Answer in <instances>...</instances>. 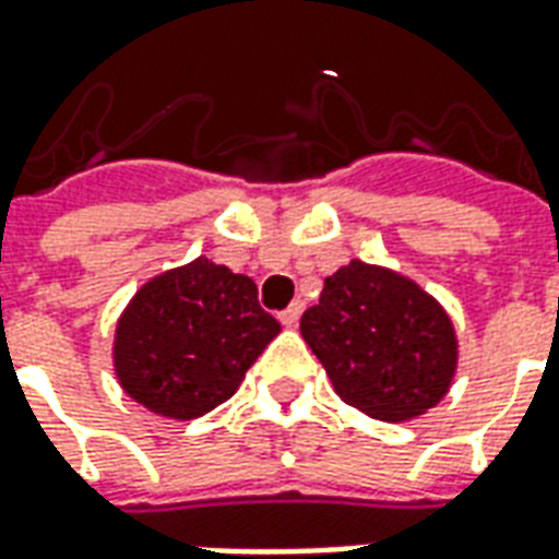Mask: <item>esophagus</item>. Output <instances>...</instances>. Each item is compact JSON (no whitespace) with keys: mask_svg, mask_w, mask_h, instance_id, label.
<instances>
[{"mask_svg":"<svg viewBox=\"0 0 559 559\" xmlns=\"http://www.w3.org/2000/svg\"><path fill=\"white\" fill-rule=\"evenodd\" d=\"M299 317H302V302H293L290 308H284V311H281V323H284L287 329H293L296 323H299Z\"/></svg>","mask_w":559,"mask_h":559,"instance_id":"1","label":"esophagus"}]
</instances>
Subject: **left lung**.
Here are the masks:
<instances>
[{
  "label": "left lung",
  "mask_w": 559,
  "mask_h": 559,
  "mask_svg": "<svg viewBox=\"0 0 559 559\" xmlns=\"http://www.w3.org/2000/svg\"><path fill=\"white\" fill-rule=\"evenodd\" d=\"M299 332L338 399L371 419H416L437 407L455 380L452 317L389 266L350 260L332 272Z\"/></svg>",
  "instance_id": "1"
}]
</instances>
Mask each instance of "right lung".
Returning a JSON list of instances; mask_svg holds the SVG:
<instances>
[{
  "mask_svg": "<svg viewBox=\"0 0 559 559\" xmlns=\"http://www.w3.org/2000/svg\"><path fill=\"white\" fill-rule=\"evenodd\" d=\"M278 332L257 302L254 281L200 254L152 275L122 308L114 374L148 413L197 419L236 395Z\"/></svg>",
  "mask_w": 559,
  "mask_h": 559,
  "instance_id": "obj_1",
  "label": "right lung"
}]
</instances>
